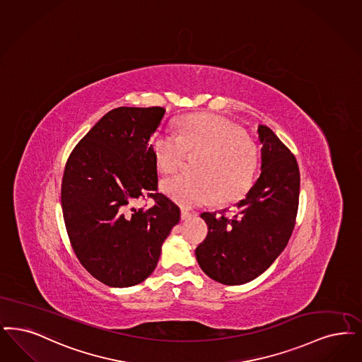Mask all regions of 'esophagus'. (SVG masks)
Segmentation results:
<instances>
[{
	"label": "esophagus",
	"mask_w": 362,
	"mask_h": 362,
	"mask_svg": "<svg viewBox=\"0 0 362 362\" xmlns=\"http://www.w3.org/2000/svg\"><path fill=\"white\" fill-rule=\"evenodd\" d=\"M194 214L192 213H189L187 210H182L180 211V218L183 219V221H186V219H189V218L192 217Z\"/></svg>",
	"instance_id": "1"
}]
</instances>
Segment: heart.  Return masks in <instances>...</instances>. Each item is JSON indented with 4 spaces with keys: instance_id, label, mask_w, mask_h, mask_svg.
<instances>
[{
    "instance_id": "b5f03b06",
    "label": "heart",
    "mask_w": 362,
    "mask_h": 362,
    "mask_svg": "<svg viewBox=\"0 0 362 362\" xmlns=\"http://www.w3.org/2000/svg\"><path fill=\"white\" fill-rule=\"evenodd\" d=\"M177 134L155 136L152 149L160 173L173 174L187 159L194 173L175 175L163 182L164 194L174 202L194 207L213 202H233L249 187L257 164L256 146L232 121L213 115H191L176 122Z\"/></svg>"
}]
</instances>
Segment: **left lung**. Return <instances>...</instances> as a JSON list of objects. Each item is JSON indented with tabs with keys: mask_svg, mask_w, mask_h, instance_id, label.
Masks as SVG:
<instances>
[{
	"mask_svg": "<svg viewBox=\"0 0 362 362\" xmlns=\"http://www.w3.org/2000/svg\"><path fill=\"white\" fill-rule=\"evenodd\" d=\"M261 174L228 216L203 213L206 240L195 249L203 272L228 286L260 276L287 245L296 223L300 173L293 153L268 127H259Z\"/></svg>",
	"mask_w": 362,
	"mask_h": 362,
	"instance_id": "1",
	"label": "left lung"
}]
</instances>
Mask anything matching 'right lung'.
<instances>
[{
    "instance_id": "obj_1",
    "label": "right lung",
    "mask_w": 362,
    "mask_h": 362,
    "mask_svg": "<svg viewBox=\"0 0 362 362\" xmlns=\"http://www.w3.org/2000/svg\"><path fill=\"white\" fill-rule=\"evenodd\" d=\"M165 109L117 107L74 146L62 179V210L70 244L90 275L109 287L144 281L158 265L161 245L180 210L158 192L151 136ZM151 197V208L134 209Z\"/></svg>"
}]
</instances>
